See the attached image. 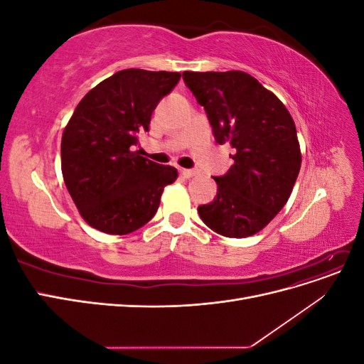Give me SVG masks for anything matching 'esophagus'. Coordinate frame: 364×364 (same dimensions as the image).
<instances>
[{
  "instance_id": "1",
  "label": "esophagus",
  "mask_w": 364,
  "mask_h": 364,
  "mask_svg": "<svg viewBox=\"0 0 364 364\" xmlns=\"http://www.w3.org/2000/svg\"><path fill=\"white\" fill-rule=\"evenodd\" d=\"M179 173H181V176H183V178H193V176L196 174V171L194 170H188V168H181L179 170Z\"/></svg>"
}]
</instances>
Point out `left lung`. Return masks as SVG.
I'll return each instance as SVG.
<instances>
[{"instance_id":"8db88e82","label":"left lung","mask_w":364,"mask_h":364,"mask_svg":"<svg viewBox=\"0 0 364 364\" xmlns=\"http://www.w3.org/2000/svg\"><path fill=\"white\" fill-rule=\"evenodd\" d=\"M182 77L205 107L215 141L235 150L232 167L214 178L217 197L197 211L223 237L257 234L287 203L299 174L294 121L279 98L247 73L185 71Z\"/></svg>"}]
</instances>
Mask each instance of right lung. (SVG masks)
Instances as JSON below:
<instances>
[{"label":"right lung","mask_w":364,"mask_h":364,"mask_svg":"<svg viewBox=\"0 0 364 364\" xmlns=\"http://www.w3.org/2000/svg\"><path fill=\"white\" fill-rule=\"evenodd\" d=\"M181 73L123 70L98 83L77 105L63 130L62 174L85 222L126 235L156 214L178 170L139 156L132 147Z\"/></svg>","instance_id":"right-lung-1"}]
</instances>
